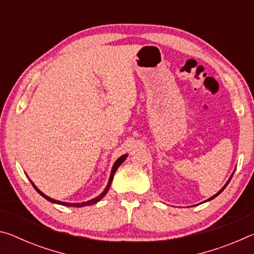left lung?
<instances>
[{
  "label": "left lung",
  "instance_id": "left-lung-1",
  "mask_svg": "<svg viewBox=\"0 0 254 254\" xmlns=\"http://www.w3.org/2000/svg\"><path fill=\"white\" fill-rule=\"evenodd\" d=\"M231 178H232V177H231ZM231 178H230V180H231ZM230 180H229V182H227V183H226V185H225V186H224V187H223V188H222V189H221V190H220V191H218V192H217V194H216V195H214V196H213V197H210V198H209V199H208V200H210V199H213V198H215V197H216V196H217V195H220V194H221V192H222V191H223V190H224V189H225V187H226V186H227V184H229V183H230Z\"/></svg>",
  "mask_w": 254,
  "mask_h": 254
}]
</instances>
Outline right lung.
<instances>
[{"mask_svg": "<svg viewBox=\"0 0 254 254\" xmlns=\"http://www.w3.org/2000/svg\"><path fill=\"white\" fill-rule=\"evenodd\" d=\"M126 158H127V154H124V156H122L121 158L120 159H118L117 160V162L114 163V166H113V169H112V173H111V177H110V180H109V184H107V186H106V188H105V190L102 192V194L100 195V196H97L96 198H94V199H92V200H88V201H85V203H81V204H69V203H63V201H59V200H55V199H53V198H50V197H48V196H46L45 194H42V192L39 190V189H38L36 186H34L33 185V183L31 182V184H32V186L34 187V189H36V190L39 192V194L42 196V197H45V198L47 199V200H49V201H51V203H56V204H62V205H64V206H74V207H83V206H88V205H92V204H95V203H97L98 200H101L103 197H104L105 195H106V192L109 191V188H110V186H111V183H112V180H113V177H114V174H115V171H117V169L119 168L120 166L122 165V162L126 160Z\"/></svg>", "mask_w": 254, "mask_h": 254, "instance_id": "obj_1", "label": "right lung"}]
</instances>
